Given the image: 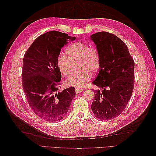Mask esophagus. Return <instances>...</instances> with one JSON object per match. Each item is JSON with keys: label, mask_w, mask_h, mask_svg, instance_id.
<instances>
[{"label": "esophagus", "mask_w": 156, "mask_h": 156, "mask_svg": "<svg viewBox=\"0 0 156 156\" xmlns=\"http://www.w3.org/2000/svg\"><path fill=\"white\" fill-rule=\"evenodd\" d=\"M83 91V89L81 88H77L76 89H75V92H76V94H79Z\"/></svg>", "instance_id": "esophagus-1"}]
</instances>
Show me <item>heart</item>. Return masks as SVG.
Instances as JSON below:
<instances>
[{
	"label": "heart",
	"instance_id": "heart-1",
	"mask_svg": "<svg viewBox=\"0 0 156 156\" xmlns=\"http://www.w3.org/2000/svg\"><path fill=\"white\" fill-rule=\"evenodd\" d=\"M66 54L60 53L57 57V66L64 76L72 74L74 64H77L79 72L67 79L66 84L69 86L83 87L100 68V58L96 48L83 42H75L66 49Z\"/></svg>",
	"mask_w": 156,
	"mask_h": 156
}]
</instances>
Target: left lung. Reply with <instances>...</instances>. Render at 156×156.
<instances>
[{
  "mask_svg": "<svg viewBox=\"0 0 156 156\" xmlns=\"http://www.w3.org/2000/svg\"><path fill=\"white\" fill-rule=\"evenodd\" d=\"M100 58L99 72L92 84L95 90L91 108L101 120L114 119L127 105L134 87L135 62L124 41L115 34L100 32L90 36Z\"/></svg>",
  "mask_w": 156,
  "mask_h": 156,
  "instance_id": "1",
  "label": "left lung"
}]
</instances>
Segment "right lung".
I'll return each mask as SVG.
<instances>
[{"mask_svg": "<svg viewBox=\"0 0 156 156\" xmlns=\"http://www.w3.org/2000/svg\"><path fill=\"white\" fill-rule=\"evenodd\" d=\"M68 40L75 37L46 32L34 41L23 58L22 83L27 102L36 115L48 122L62 120L75 96L73 87L58 91L62 76L57 57Z\"/></svg>", "mask_w": 156, "mask_h": 156, "instance_id": "obj_1", "label": "right lung"}]
</instances>
